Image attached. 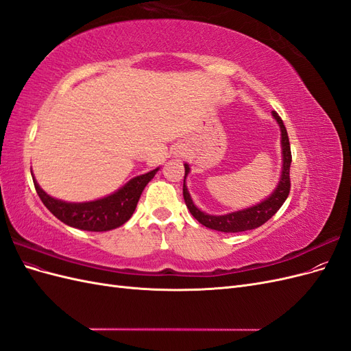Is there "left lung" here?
Returning a JSON list of instances; mask_svg holds the SVG:
<instances>
[{"mask_svg": "<svg viewBox=\"0 0 351 351\" xmlns=\"http://www.w3.org/2000/svg\"><path fill=\"white\" fill-rule=\"evenodd\" d=\"M272 115L275 117V120L278 121L280 129H281V145H282V174L281 180L278 183V187L275 189V192L267 199L261 202L259 205L247 208L244 210H237L232 212V214L227 215H206L204 212L199 210L192 197H190L186 183L183 184V196L186 206L189 208L190 214H192L202 226H205L210 230H217L222 232H240V231H247L258 228L263 226L265 222L271 219L277 210L282 206L285 199L289 197L290 189H291V182H290V165H291V149H290V141H289V134H287V129L281 120V117L272 111ZM189 165H184V178L189 174Z\"/></svg>", "mask_w": 351, "mask_h": 351, "instance_id": "left-lung-1", "label": "left lung"}]
</instances>
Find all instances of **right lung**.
Listing matches in <instances>:
<instances>
[{
  "mask_svg": "<svg viewBox=\"0 0 351 351\" xmlns=\"http://www.w3.org/2000/svg\"><path fill=\"white\" fill-rule=\"evenodd\" d=\"M156 171L158 168L151 173L137 176L114 195L86 202V204H67V202L48 196L39 187L36 180H34V184L42 204L64 224L84 231H108L123 226L125 221L130 219L143 189L154 178Z\"/></svg>",
  "mask_w": 351,
  "mask_h": 351,
  "instance_id": "obj_1",
  "label": "right lung"
}]
</instances>
